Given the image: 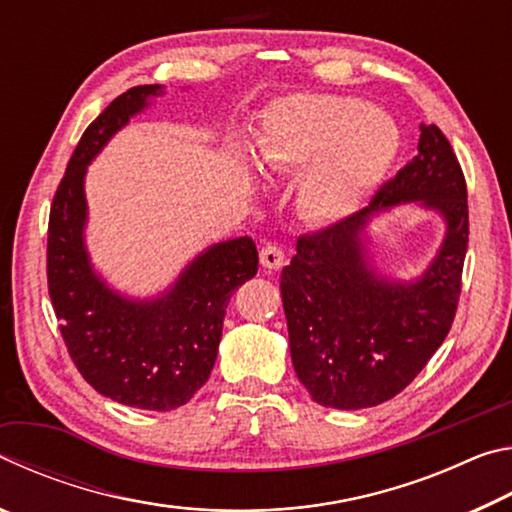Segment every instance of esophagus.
Returning a JSON list of instances; mask_svg holds the SVG:
<instances>
[{"mask_svg":"<svg viewBox=\"0 0 512 512\" xmlns=\"http://www.w3.org/2000/svg\"><path fill=\"white\" fill-rule=\"evenodd\" d=\"M259 262L268 271H280L287 264V257H284V250L280 246H264L262 253H259Z\"/></svg>","mask_w":512,"mask_h":512,"instance_id":"34e87169","label":"esophagus"}]
</instances>
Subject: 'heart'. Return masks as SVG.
Masks as SVG:
<instances>
[{"label": "heart", "mask_w": 512, "mask_h": 512, "mask_svg": "<svg viewBox=\"0 0 512 512\" xmlns=\"http://www.w3.org/2000/svg\"><path fill=\"white\" fill-rule=\"evenodd\" d=\"M253 151L266 176L305 171L296 189L300 214L334 223L379 187L400 151V131L366 101L298 94L268 108Z\"/></svg>", "instance_id": "1"}]
</instances>
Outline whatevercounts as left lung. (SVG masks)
<instances>
[{"instance_id":"1","label":"left lung","mask_w":512,"mask_h":512,"mask_svg":"<svg viewBox=\"0 0 512 512\" xmlns=\"http://www.w3.org/2000/svg\"><path fill=\"white\" fill-rule=\"evenodd\" d=\"M418 204L444 219V241L418 276L376 264L369 225ZM463 171L438 126L420 124L415 158L372 203L298 239L280 291L296 375L314 402L357 411L391 400L427 366L454 323L467 250Z\"/></svg>"}]
</instances>
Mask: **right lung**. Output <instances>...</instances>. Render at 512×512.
<instances>
[{
  "label": "right lung",
  "mask_w": 512,
  "mask_h": 512,
  "mask_svg": "<svg viewBox=\"0 0 512 512\" xmlns=\"http://www.w3.org/2000/svg\"><path fill=\"white\" fill-rule=\"evenodd\" d=\"M162 94L164 85H137L88 126L54 196L47 241L49 296L69 357L94 391L146 411L178 409L205 384L232 291L257 275L259 262L250 237L219 241L144 298L112 287L94 266L85 239L88 167Z\"/></svg>",
  "instance_id": "1"
}]
</instances>
